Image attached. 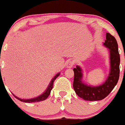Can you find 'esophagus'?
I'll use <instances>...</instances> for the list:
<instances>
[{"label":"esophagus","instance_id":"1","mask_svg":"<svg viewBox=\"0 0 125 125\" xmlns=\"http://www.w3.org/2000/svg\"><path fill=\"white\" fill-rule=\"evenodd\" d=\"M74 65V62H73V60H68L67 62V63H66V66H67V68H71Z\"/></svg>","mask_w":125,"mask_h":125}]
</instances>
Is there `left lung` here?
<instances>
[{
  "instance_id": "left-lung-1",
  "label": "left lung",
  "mask_w": 125,
  "mask_h": 125,
  "mask_svg": "<svg viewBox=\"0 0 125 125\" xmlns=\"http://www.w3.org/2000/svg\"><path fill=\"white\" fill-rule=\"evenodd\" d=\"M104 45L109 48L110 58V74L104 83L99 86L85 85L81 81L82 73L80 67L77 66L73 69V89L76 94L84 100L93 101L104 99L112 91L119 79L120 58L117 40L110 33H107L106 40Z\"/></svg>"
}]
</instances>
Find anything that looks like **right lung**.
<instances>
[{
	"label": "right lung",
	"instance_id": "right-lung-1",
	"mask_svg": "<svg viewBox=\"0 0 125 125\" xmlns=\"http://www.w3.org/2000/svg\"><path fill=\"white\" fill-rule=\"evenodd\" d=\"M59 74L60 73H58V74H56L55 75V77H54V78L52 79V82H50V83L49 86H48V88H47V90H46V91H45V93H43V94H42V95H40V96H39V97H35V98H34V99H20V98H19V97H16V96H15V95H13L14 96H15V97H16V99H18V100L21 101L22 102H24V103H35V102H39V101H44L46 99H47V97H48V96L50 95V94L51 93V90L53 89V83H54V80H56V78H57V77H58V76L59 75Z\"/></svg>",
	"mask_w": 125,
	"mask_h": 125
}]
</instances>
